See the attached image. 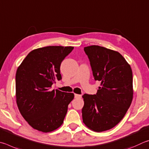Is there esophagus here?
<instances>
[{"label":"esophagus","mask_w":149,"mask_h":149,"mask_svg":"<svg viewBox=\"0 0 149 149\" xmlns=\"http://www.w3.org/2000/svg\"><path fill=\"white\" fill-rule=\"evenodd\" d=\"M81 97H82V95H81L76 94V93H75V94H74V98L79 99V98H81Z\"/></svg>","instance_id":"1"}]
</instances>
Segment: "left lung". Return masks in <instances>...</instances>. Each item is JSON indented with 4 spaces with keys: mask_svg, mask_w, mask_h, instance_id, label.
<instances>
[{
    "mask_svg": "<svg viewBox=\"0 0 149 149\" xmlns=\"http://www.w3.org/2000/svg\"><path fill=\"white\" fill-rule=\"evenodd\" d=\"M93 75L101 82L95 95H82L83 122L101 132L113 128L124 118L133 100V74L130 65L118 52L100 46L84 48Z\"/></svg>",
    "mask_w": 149,
    "mask_h": 149,
    "instance_id": "obj_1",
    "label": "left lung"
}]
</instances>
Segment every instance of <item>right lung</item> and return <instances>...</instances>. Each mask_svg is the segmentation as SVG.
<instances>
[{
	"mask_svg": "<svg viewBox=\"0 0 149 149\" xmlns=\"http://www.w3.org/2000/svg\"><path fill=\"white\" fill-rule=\"evenodd\" d=\"M73 48L49 46L33 49L17 68L16 103L21 114L34 129L50 132L63 122L74 93L50 88L61 79L60 65Z\"/></svg>",
	"mask_w": 149,
	"mask_h": 149,
	"instance_id": "add662e5",
	"label": "right lung"
}]
</instances>
